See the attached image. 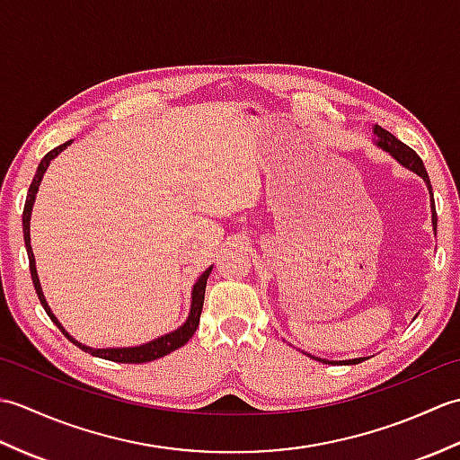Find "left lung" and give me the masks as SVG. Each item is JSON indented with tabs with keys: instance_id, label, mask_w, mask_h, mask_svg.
<instances>
[{
	"instance_id": "1",
	"label": "left lung",
	"mask_w": 460,
	"mask_h": 460,
	"mask_svg": "<svg viewBox=\"0 0 460 460\" xmlns=\"http://www.w3.org/2000/svg\"><path fill=\"white\" fill-rule=\"evenodd\" d=\"M374 134L377 136V146L381 150H385L389 155H394V158L403 165V168L415 172L417 175H421L423 181L427 183L429 188V193H431V208H433V229H437V213H435V201H433V190H431V181H429V175H427V170L423 165V160L419 158V155L409 148V146H405L402 140H397L395 136L392 132H387L381 128V126H374ZM366 358H356V359H346L344 364H359V361H364ZM322 364H338V361H328V359H320Z\"/></svg>"
}]
</instances>
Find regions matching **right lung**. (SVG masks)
<instances>
[{"label":"right lung","instance_id":"right-lung-1","mask_svg":"<svg viewBox=\"0 0 460 460\" xmlns=\"http://www.w3.org/2000/svg\"><path fill=\"white\" fill-rule=\"evenodd\" d=\"M71 142L73 140H68V142H65L61 146H57L55 150L45 154V158L41 160V164H39V168H37V173H35L31 185H29L25 208H23V239H25V249H27V257H29V270H31V279H33V287H35L37 296H39V300H41V306L45 308L47 316L55 322L57 328L61 330L63 334L68 340H71L75 346H79L81 349L89 351V354H93L96 358L119 361V364H146V361H154V359H158V358L168 356V354H172L173 349H178L183 344H188V340L195 334V330H198L199 316H201V310H203L205 285H208V279L211 275V269L213 267L205 269L201 275H199L198 282H195V285H193V290H191V308H190L188 320H185L178 330H173V332H170V334H164V336L155 338V340L148 341V344H142V346H134V348H89V346H84V344H81V341H76L71 334H68V332L63 328L61 322L57 320V316L53 314L51 308H49V305H47L45 295H43V290H41V282H39L37 269H35V257H33V249H31V235H29V221H31V211H33L35 195L39 191V185H41L43 173L47 172L51 160H55L57 155L61 154Z\"/></svg>","mask_w":460,"mask_h":460}]
</instances>
